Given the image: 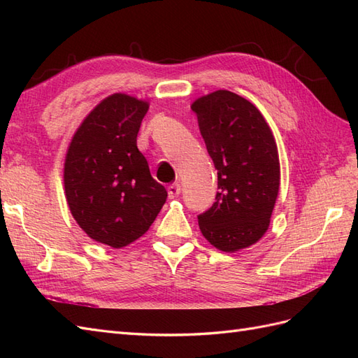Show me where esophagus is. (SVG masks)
Returning <instances> with one entry per match:
<instances>
[{
    "mask_svg": "<svg viewBox=\"0 0 358 358\" xmlns=\"http://www.w3.org/2000/svg\"><path fill=\"white\" fill-rule=\"evenodd\" d=\"M181 192V186L178 183H173L167 187V194H169V199H177Z\"/></svg>",
    "mask_w": 358,
    "mask_h": 358,
    "instance_id": "1",
    "label": "esophagus"
}]
</instances>
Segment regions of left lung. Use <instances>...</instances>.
<instances>
[{
    "label": "left lung",
    "mask_w": 358,
    "mask_h": 358,
    "mask_svg": "<svg viewBox=\"0 0 358 358\" xmlns=\"http://www.w3.org/2000/svg\"><path fill=\"white\" fill-rule=\"evenodd\" d=\"M215 164V203L199 215L212 246L235 252L268 231L280 187L275 140L255 106L229 90H217L191 106Z\"/></svg>",
    "instance_id": "left-lung-1"
}]
</instances>
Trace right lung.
I'll return each mask as SVG.
<instances>
[{
    "label": "right lung",
    "instance_id": "1",
    "mask_svg": "<svg viewBox=\"0 0 358 358\" xmlns=\"http://www.w3.org/2000/svg\"><path fill=\"white\" fill-rule=\"evenodd\" d=\"M149 104L113 94L77 129L64 162V191L75 222L90 238L110 248L138 240L166 203L136 148Z\"/></svg>",
    "mask_w": 358,
    "mask_h": 358
}]
</instances>
